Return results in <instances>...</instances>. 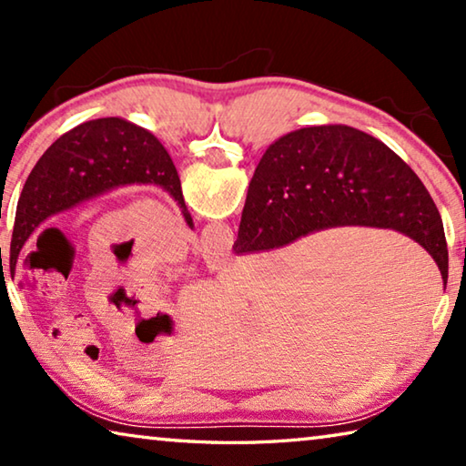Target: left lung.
I'll return each mask as SVG.
<instances>
[{
    "mask_svg": "<svg viewBox=\"0 0 466 466\" xmlns=\"http://www.w3.org/2000/svg\"><path fill=\"white\" fill-rule=\"evenodd\" d=\"M129 185L164 188L193 228L178 172L152 133L119 116L94 119L63 133L36 162L20 193L10 244L12 271L22 247L46 219Z\"/></svg>",
    "mask_w": 466,
    "mask_h": 466,
    "instance_id": "left-lung-1",
    "label": "left lung"
}]
</instances>
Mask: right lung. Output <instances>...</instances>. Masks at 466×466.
Instances as JSON below:
<instances>
[{
  "label": "right lung",
  "mask_w": 466,
  "mask_h": 466,
  "mask_svg": "<svg viewBox=\"0 0 466 466\" xmlns=\"http://www.w3.org/2000/svg\"><path fill=\"white\" fill-rule=\"evenodd\" d=\"M341 226L409 236L430 252L446 286L444 226L428 188L389 146L347 125L304 127L267 147L250 178L234 252L281 248Z\"/></svg>",
  "instance_id": "right-lung-1"
}]
</instances>
